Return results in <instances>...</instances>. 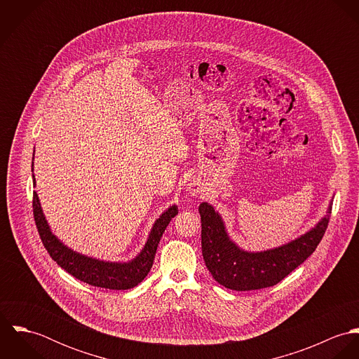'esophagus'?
Instances as JSON below:
<instances>
[{
    "instance_id": "esophagus-1",
    "label": "esophagus",
    "mask_w": 359,
    "mask_h": 359,
    "mask_svg": "<svg viewBox=\"0 0 359 359\" xmlns=\"http://www.w3.org/2000/svg\"><path fill=\"white\" fill-rule=\"evenodd\" d=\"M188 189H189V194L194 195V196H198L202 191V184L201 181L198 180H191V182L188 184Z\"/></svg>"
}]
</instances>
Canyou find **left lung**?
Here are the masks:
<instances>
[{
	"instance_id": "8db88e82",
	"label": "left lung",
	"mask_w": 359,
	"mask_h": 359,
	"mask_svg": "<svg viewBox=\"0 0 359 359\" xmlns=\"http://www.w3.org/2000/svg\"><path fill=\"white\" fill-rule=\"evenodd\" d=\"M330 201L326 215L299 238L262 252H248L228 235L225 222L214 207L199 205L202 219V253L212 278L231 290L246 292L273 286L311 256L322 241L332 211Z\"/></svg>"
}]
</instances>
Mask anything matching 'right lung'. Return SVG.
Instances as JSON below:
<instances>
[{
	"label": "right lung",
	"instance_id": "1",
	"mask_svg": "<svg viewBox=\"0 0 359 359\" xmlns=\"http://www.w3.org/2000/svg\"><path fill=\"white\" fill-rule=\"evenodd\" d=\"M34 160V154H33ZM34 164H32L33 167ZM33 187H36V178L33 174ZM33 214L34 221L43 241L44 248L50 253L52 259L73 275L76 279L86 282L91 286L110 289V290H127L141 283L149 273L154 265V255L160 242V238L170 224L171 218L178 214V207L170 205L154 221L144 249L130 261H104L100 258L86 256L67 248L55 233L43 212L37 192H33Z\"/></svg>",
	"mask_w": 359,
	"mask_h": 359
}]
</instances>
